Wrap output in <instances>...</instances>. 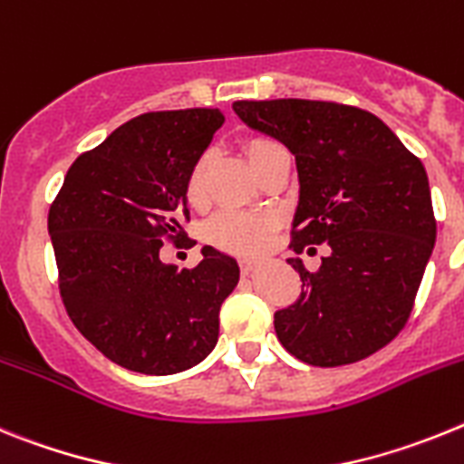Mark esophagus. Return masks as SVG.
<instances>
[{
    "mask_svg": "<svg viewBox=\"0 0 464 464\" xmlns=\"http://www.w3.org/2000/svg\"><path fill=\"white\" fill-rule=\"evenodd\" d=\"M256 268V261L252 259H243L240 261V271H243V276H252V271Z\"/></svg>",
    "mask_w": 464,
    "mask_h": 464,
    "instance_id": "34e87169",
    "label": "esophagus"
}]
</instances>
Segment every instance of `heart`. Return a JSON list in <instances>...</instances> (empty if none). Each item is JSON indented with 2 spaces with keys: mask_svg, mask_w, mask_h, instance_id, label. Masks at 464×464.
I'll list each match as a JSON object with an SVG mask.
<instances>
[{
  "mask_svg": "<svg viewBox=\"0 0 464 464\" xmlns=\"http://www.w3.org/2000/svg\"><path fill=\"white\" fill-rule=\"evenodd\" d=\"M280 147L273 140L264 137H252L245 142V154H247L249 165H255L261 156ZM208 154L200 156L191 165L187 177V198L191 203H200L205 198V179H208ZM276 228V217L266 212H245V209H227L209 221L208 237L209 243L227 252H237V255H255L268 245L271 233Z\"/></svg>",
  "mask_w": 464,
  "mask_h": 464,
  "instance_id": "heart-1",
  "label": "heart"
}]
</instances>
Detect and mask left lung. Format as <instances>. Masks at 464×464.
Wrapping results in <instances>:
<instances>
[{"instance_id":"left-lung-1","label":"left lung","mask_w":464,"mask_h":464,"mask_svg":"<svg viewBox=\"0 0 464 464\" xmlns=\"http://www.w3.org/2000/svg\"><path fill=\"white\" fill-rule=\"evenodd\" d=\"M233 111L296 159L289 247L329 245L315 273L287 259L304 285L296 304L276 313L277 341L313 366L364 360L404 329L432 256L437 221L420 159L350 104L240 100Z\"/></svg>"}]
</instances>
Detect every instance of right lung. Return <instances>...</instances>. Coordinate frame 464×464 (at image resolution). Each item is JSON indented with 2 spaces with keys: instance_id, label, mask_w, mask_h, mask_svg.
<instances>
[{
  "instance_id": "add662e5",
  "label": "right lung",
  "mask_w": 464,
  "mask_h": 464,
  "mask_svg": "<svg viewBox=\"0 0 464 464\" xmlns=\"http://www.w3.org/2000/svg\"><path fill=\"white\" fill-rule=\"evenodd\" d=\"M221 123L219 110L135 116L72 163L48 209L67 315L123 369L170 376L217 345L237 261L203 247V261L179 271L160 247L187 240L188 170Z\"/></svg>"
}]
</instances>
